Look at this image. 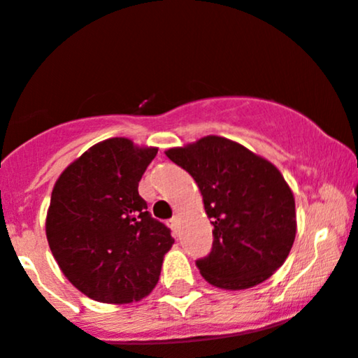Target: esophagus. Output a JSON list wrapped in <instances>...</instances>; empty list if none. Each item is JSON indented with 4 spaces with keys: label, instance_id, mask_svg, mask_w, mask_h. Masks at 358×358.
Returning <instances> with one entry per match:
<instances>
[{
    "label": "esophagus",
    "instance_id": "34e87169",
    "mask_svg": "<svg viewBox=\"0 0 358 358\" xmlns=\"http://www.w3.org/2000/svg\"><path fill=\"white\" fill-rule=\"evenodd\" d=\"M169 224H171V228L178 230V227H179V218H178V216H174V218H172V220H169Z\"/></svg>",
    "mask_w": 358,
    "mask_h": 358
}]
</instances>
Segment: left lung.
I'll return each mask as SVG.
<instances>
[{
  "instance_id": "left-lung-1",
  "label": "left lung",
  "mask_w": 358,
  "mask_h": 358,
  "mask_svg": "<svg viewBox=\"0 0 358 358\" xmlns=\"http://www.w3.org/2000/svg\"><path fill=\"white\" fill-rule=\"evenodd\" d=\"M166 155L192 176L211 218L213 248L196 262L201 275L228 291L267 280L296 238L294 194L279 169L216 135L169 148Z\"/></svg>"
}]
</instances>
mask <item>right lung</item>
I'll list each match as a JSON object with an SVG mask.
<instances>
[{"mask_svg": "<svg viewBox=\"0 0 358 358\" xmlns=\"http://www.w3.org/2000/svg\"><path fill=\"white\" fill-rule=\"evenodd\" d=\"M155 147L108 138L69 164L52 189L45 233L60 271L87 298L143 299L159 282L174 238L147 211L138 182Z\"/></svg>", "mask_w": 358, "mask_h": 358, "instance_id": "1", "label": "right lung"}]
</instances>
